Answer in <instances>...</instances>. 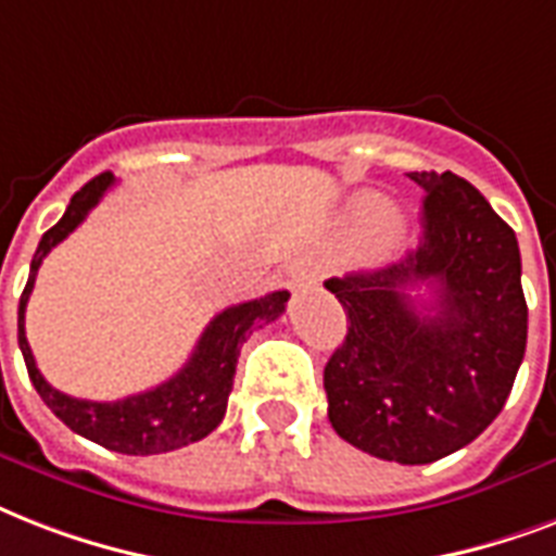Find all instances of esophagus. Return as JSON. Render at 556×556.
I'll return each mask as SVG.
<instances>
[{
  "instance_id": "esophagus-1",
  "label": "esophagus",
  "mask_w": 556,
  "mask_h": 556,
  "mask_svg": "<svg viewBox=\"0 0 556 556\" xmlns=\"http://www.w3.org/2000/svg\"><path fill=\"white\" fill-rule=\"evenodd\" d=\"M287 281L290 287L301 290V287H316L321 281V269L318 264H313L309 257H295L290 266H287Z\"/></svg>"
}]
</instances>
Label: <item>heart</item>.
<instances>
[{"label":"heart","instance_id":"b5f03b06","mask_svg":"<svg viewBox=\"0 0 556 556\" xmlns=\"http://www.w3.org/2000/svg\"><path fill=\"white\" fill-rule=\"evenodd\" d=\"M351 219H354V226L359 231L380 230V247L391 249L397 243L400 238V223L391 217V205L386 197L380 193H363V197H356L354 205H351Z\"/></svg>","mask_w":556,"mask_h":556}]
</instances>
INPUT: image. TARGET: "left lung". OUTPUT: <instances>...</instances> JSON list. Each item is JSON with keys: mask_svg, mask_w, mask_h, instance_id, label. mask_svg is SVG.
Returning a JSON list of instances; mask_svg holds the SVG:
<instances>
[{"mask_svg": "<svg viewBox=\"0 0 556 556\" xmlns=\"http://www.w3.org/2000/svg\"><path fill=\"white\" fill-rule=\"evenodd\" d=\"M424 188V238L400 264L330 278L348 313L325 365L327 417L356 450L429 464L462 450L505 406L528 342L514 229L453 170L408 174ZM433 287L417 311L407 290Z\"/></svg>", "mask_w": 556, "mask_h": 556, "instance_id": "left-lung-1", "label": "left lung"}]
</instances>
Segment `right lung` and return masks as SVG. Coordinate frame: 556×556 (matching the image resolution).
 <instances>
[{
    "mask_svg": "<svg viewBox=\"0 0 556 556\" xmlns=\"http://www.w3.org/2000/svg\"><path fill=\"white\" fill-rule=\"evenodd\" d=\"M115 185L113 174H101L89 179L80 191L72 197L66 214L42 235L40 247L34 252L31 275L20 299V351L25 356V368L31 377L34 389L42 403L72 429L89 441L101 443L106 450L122 455H159L202 441L219 426L226 415L231 386H235V368H238L240 348L255 327H264L281 316L290 292L275 290L261 299L243 301L235 307L211 318L202 330L200 342L193 348L191 359L162 386L132 397L113 400V403H94V400L68 397L63 391L51 389L46 377L34 363L31 348L25 339V304L34 290V278L40 269L42 257L66 240L72 231L86 219V214L101 202V197Z\"/></svg>",
    "mask_w": 556,
    "mask_h": 556,
    "instance_id": "1",
    "label": "right lung"
}]
</instances>
